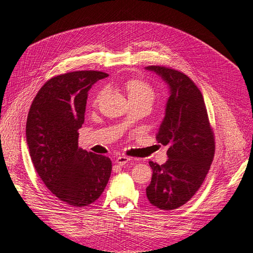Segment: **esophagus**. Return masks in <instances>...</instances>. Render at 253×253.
<instances>
[{
  "label": "esophagus",
  "instance_id": "1",
  "mask_svg": "<svg viewBox=\"0 0 253 253\" xmlns=\"http://www.w3.org/2000/svg\"><path fill=\"white\" fill-rule=\"evenodd\" d=\"M131 160V158L127 157V156H124V155H120L116 158V164L120 165V166H124L126 165L127 162H129Z\"/></svg>",
  "mask_w": 253,
  "mask_h": 253
}]
</instances>
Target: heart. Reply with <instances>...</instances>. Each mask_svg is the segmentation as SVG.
Listing matches in <instances>:
<instances>
[{
  "mask_svg": "<svg viewBox=\"0 0 253 253\" xmlns=\"http://www.w3.org/2000/svg\"><path fill=\"white\" fill-rule=\"evenodd\" d=\"M125 87L127 91L129 99L143 98V99H148L150 101H153L155 98L154 87L152 86L151 83H149L148 81H145L143 79H140V78L128 79L125 82ZM101 96H102V91L97 94L93 103L97 104L99 100H100Z\"/></svg>",
  "mask_w": 253,
  "mask_h": 253,
  "instance_id": "1",
  "label": "heart"
}]
</instances>
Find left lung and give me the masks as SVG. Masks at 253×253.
Returning <instances> with one entry per match:
<instances>
[{
  "instance_id": "obj_1",
  "label": "left lung",
  "mask_w": 253,
  "mask_h": 253,
  "mask_svg": "<svg viewBox=\"0 0 253 253\" xmlns=\"http://www.w3.org/2000/svg\"><path fill=\"white\" fill-rule=\"evenodd\" d=\"M170 86L166 116L157 140L168 145L164 165L149 162L153 170L147 187L149 202L162 210L177 209L201 188L215 152V139L200 88L187 75L163 65H151Z\"/></svg>"
}]
</instances>
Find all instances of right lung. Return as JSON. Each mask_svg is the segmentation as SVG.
Here are the masks:
<instances>
[{
    "mask_svg": "<svg viewBox=\"0 0 253 253\" xmlns=\"http://www.w3.org/2000/svg\"><path fill=\"white\" fill-rule=\"evenodd\" d=\"M108 76L99 71L55 76L38 91L28 112L26 140L35 169L53 195L73 207L97 201L111 176L109 157L78 147L88 90Z\"/></svg>",
    "mask_w": 253,
    "mask_h": 253,
    "instance_id": "right-lung-1",
    "label": "right lung"
}]
</instances>
